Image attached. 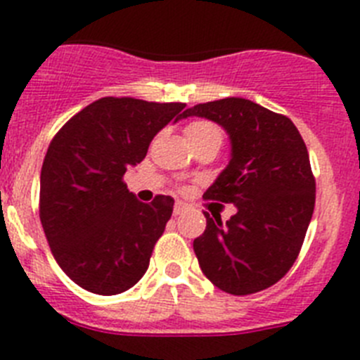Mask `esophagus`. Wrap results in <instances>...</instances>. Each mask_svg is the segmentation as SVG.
Segmentation results:
<instances>
[{
    "label": "esophagus",
    "mask_w": 360,
    "mask_h": 360,
    "mask_svg": "<svg viewBox=\"0 0 360 360\" xmlns=\"http://www.w3.org/2000/svg\"><path fill=\"white\" fill-rule=\"evenodd\" d=\"M187 211V205L184 202H176L174 203V209H173V214L174 216H180V214H184V212Z\"/></svg>",
    "instance_id": "esophagus-1"
}]
</instances>
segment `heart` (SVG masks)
<instances>
[{
    "label": "heart",
    "instance_id": "1",
    "mask_svg": "<svg viewBox=\"0 0 360 360\" xmlns=\"http://www.w3.org/2000/svg\"><path fill=\"white\" fill-rule=\"evenodd\" d=\"M186 136L187 141L203 139V136H218V139H221V131L218 129V126L207 122V120H195L186 128Z\"/></svg>",
    "mask_w": 360,
    "mask_h": 360
}]
</instances>
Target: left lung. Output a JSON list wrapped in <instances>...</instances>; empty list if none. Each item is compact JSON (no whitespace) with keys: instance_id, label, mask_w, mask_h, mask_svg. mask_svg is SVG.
<instances>
[{"instance_id":"1","label":"left lung","mask_w":360,"mask_h":360,"mask_svg":"<svg viewBox=\"0 0 360 360\" xmlns=\"http://www.w3.org/2000/svg\"><path fill=\"white\" fill-rule=\"evenodd\" d=\"M225 129L231 160L203 198L234 203L227 221L207 218L193 241L200 269L219 290L247 295L278 283L294 265L316 205L303 136L288 117L249 98L227 97L184 111Z\"/></svg>"}]
</instances>
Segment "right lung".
Listing matches in <instances>:
<instances>
[{
    "label": "right lung",
    "instance_id": "right-lung-1",
    "mask_svg": "<svg viewBox=\"0 0 360 360\" xmlns=\"http://www.w3.org/2000/svg\"><path fill=\"white\" fill-rule=\"evenodd\" d=\"M184 108L98 98L50 142L41 169V224L56 262L84 290L115 295L146 274L174 200L139 202L122 178L144 160L153 136L184 119Z\"/></svg>",
    "mask_w": 360,
    "mask_h": 360
}]
</instances>
